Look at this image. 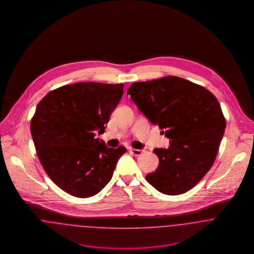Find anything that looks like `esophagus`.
Here are the masks:
<instances>
[{"mask_svg":"<svg viewBox=\"0 0 254 254\" xmlns=\"http://www.w3.org/2000/svg\"><path fill=\"white\" fill-rule=\"evenodd\" d=\"M129 150H130V152L132 153L134 156H140V155H142V154L145 152V150H144V149H136V148H130Z\"/></svg>","mask_w":254,"mask_h":254,"instance_id":"obj_1","label":"esophagus"}]
</instances>
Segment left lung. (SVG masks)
Wrapping results in <instances>:
<instances>
[{
	"instance_id": "8db88e82",
	"label": "left lung",
	"mask_w": 254,
	"mask_h": 254,
	"mask_svg": "<svg viewBox=\"0 0 254 254\" xmlns=\"http://www.w3.org/2000/svg\"><path fill=\"white\" fill-rule=\"evenodd\" d=\"M127 93L170 139L169 148L153 150L159 167L145 180L167 195L191 190L212 167L226 128L216 97L176 76L133 83Z\"/></svg>"
}]
</instances>
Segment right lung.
I'll return each mask as SVG.
<instances>
[{"mask_svg": "<svg viewBox=\"0 0 254 254\" xmlns=\"http://www.w3.org/2000/svg\"><path fill=\"white\" fill-rule=\"evenodd\" d=\"M124 84L76 83L51 90L37 106L30 131L38 158L60 189L79 198L99 193L110 181L120 145L95 138L119 104Z\"/></svg>", "mask_w": 254, "mask_h": 254, "instance_id": "1", "label": "right lung"}]
</instances>
